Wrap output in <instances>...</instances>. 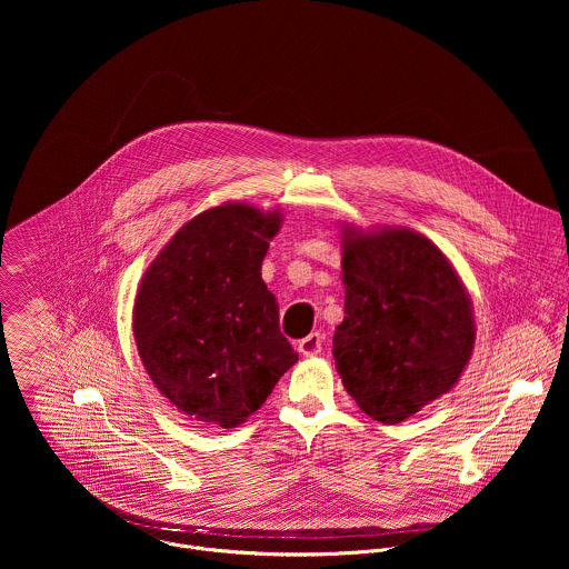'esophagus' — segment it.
<instances>
[{"instance_id":"esophagus-1","label":"esophagus","mask_w":569,"mask_h":569,"mask_svg":"<svg viewBox=\"0 0 569 569\" xmlns=\"http://www.w3.org/2000/svg\"><path fill=\"white\" fill-rule=\"evenodd\" d=\"M322 346H325V332H311L307 335L305 339L298 341V350L300 355L305 357H316L322 352Z\"/></svg>"}]
</instances>
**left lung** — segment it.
Segmentation results:
<instances>
[{
  "label": "left lung",
  "mask_w": 569,
  "mask_h": 569,
  "mask_svg": "<svg viewBox=\"0 0 569 569\" xmlns=\"http://www.w3.org/2000/svg\"><path fill=\"white\" fill-rule=\"evenodd\" d=\"M341 282L335 368L370 418L399 425L458 383L473 355L476 316L438 244L409 228L343 223Z\"/></svg>",
  "instance_id": "8db88e82"
}]
</instances>
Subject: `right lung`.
I'll use <instances>...</instances> for the list:
<instances>
[{
	"mask_svg": "<svg viewBox=\"0 0 569 569\" xmlns=\"http://www.w3.org/2000/svg\"><path fill=\"white\" fill-rule=\"evenodd\" d=\"M280 210L226 201L163 244L133 305L138 355L179 413L232 429L298 361L260 276Z\"/></svg>",
	"mask_w": 569,
	"mask_h": 569,
	"instance_id": "1",
	"label": "right lung"
}]
</instances>
